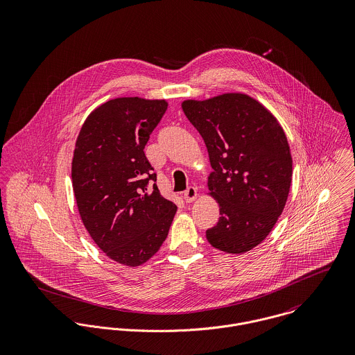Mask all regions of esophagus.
Segmentation results:
<instances>
[{
    "mask_svg": "<svg viewBox=\"0 0 355 355\" xmlns=\"http://www.w3.org/2000/svg\"><path fill=\"white\" fill-rule=\"evenodd\" d=\"M197 196H198L197 189H196V187H189V189L184 191V201H186V202H193V201H196Z\"/></svg>",
    "mask_w": 355,
    "mask_h": 355,
    "instance_id": "obj_1",
    "label": "esophagus"
}]
</instances>
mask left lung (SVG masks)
<instances>
[{"instance_id": "left-lung-1", "label": "left lung", "mask_w": 355, "mask_h": 355, "mask_svg": "<svg viewBox=\"0 0 355 355\" xmlns=\"http://www.w3.org/2000/svg\"><path fill=\"white\" fill-rule=\"evenodd\" d=\"M182 107L213 168L207 187L221 216L206 239L221 252L246 253L269 235L287 202L293 178L287 137L276 117L246 94L187 100Z\"/></svg>"}]
</instances>
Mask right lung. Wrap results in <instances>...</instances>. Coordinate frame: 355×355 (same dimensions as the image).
<instances>
[{"mask_svg": "<svg viewBox=\"0 0 355 355\" xmlns=\"http://www.w3.org/2000/svg\"><path fill=\"white\" fill-rule=\"evenodd\" d=\"M168 103L123 97L105 102L83 123L72 158L79 214L110 259L138 266L157 253L178 210L165 200L145 146Z\"/></svg>", "mask_w": 355, "mask_h": 355, "instance_id": "1", "label": "right lung"}]
</instances>
